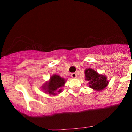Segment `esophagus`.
Wrapping results in <instances>:
<instances>
[{"instance_id": "obj_1", "label": "esophagus", "mask_w": 132, "mask_h": 132, "mask_svg": "<svg viewBox=\"0 0 132 132\" xmlns=\"http://www.w3.org/2000/svg\"><path fill=\"white\" fill-rule=\"evenodd\" d=\"M71 77L73 78H77V73H71Z\"/></svg>"}]
</instances>
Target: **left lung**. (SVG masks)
Segmentation results:
<instances>
[{
    "label": "left lung",
    "mask_w": 132,
    "mask_h": 132,
    "mask_svg": "<svg viewBox=\"0 0 132 132\" xmlns=\"http://www.w3.org/2000/svg\"><path fill=\"white\" fill-rule=\"evenodd\" d=\"M85 79L89 82V87L95 91H102L107 86L109 81L107 77L103 75H100L96 71L91 68L85 70Z\"/></svg>",
    "instance_id": "8db88e82"
}]
</instances>
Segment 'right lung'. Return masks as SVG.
Listing matches in <instances>:
<instances>
[{
	"label": "right lung",
	"instance_id": "obj_1",
	"mask_svg": "<svg viewBox=\"0 0 132 132\" xmlns=\"http://www.w3.org/2000/svg\"><path fill=\"white\" fill-rule=\"evenodd\" d=\"M64 78H62L58 75H54L50 78V80L45 82L42 86V89L45 91L52 95H56L57 93H61L62 89L61 87L65 84Z\"/></svg>",
	"mask_w": 132,
	"mask_h": 132
}]
</instances>
